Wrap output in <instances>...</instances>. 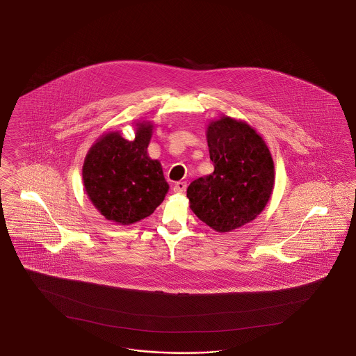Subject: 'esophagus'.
<instances>
[{"label":"esophagus","instance_id":"34e87169","mask_svg":"<svg viewBox=\"0 0 356 356\" xmlns=\"http://www.w3.org/2000/svg\"><path fill=\"white\" fill-rule=\"evenodd\" d=\"M185 191H186V183H184V181H179V183H176L175 186H173V192L175 193L183 195V193H185Z\"/></svg>","mask_w":356,"mask_h":356}]
</instances>
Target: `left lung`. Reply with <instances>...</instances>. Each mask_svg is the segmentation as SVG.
I'll list each match as a JSON object with an SVG mask.
<instances>
[{
    "mask_svg": "<svg viewBox=\"0 0 356 356\" xmlns=\"http://www.w3.org/2000/svg\"><path fill=\"white\" fill-rule=\"evenodd\" d=\"M214 172L186 189L189 207L220 233L255 220L270 201L275 167L264 139L243 121L222 117L207 130Z\"/></svg>",
    "mask_w": 356,
    "mask_h": 356,
    "instance_id": "1",
    "label": "left lung"
}]
</instances>
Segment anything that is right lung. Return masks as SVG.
Wrapping results in <instances>:
<instances>
[{"label": "right lung", "mask_w": 356, "mask_h": 356, "mask_svg": "<svg viewBox=\"0 0 356 356\" xmlns=\"http://www.w3.org/2000/svg\"><path fill=\"white\" fill-rule=\"evenodd\" d=\"M154 126L136 124L134 140L120 133L102 135L86 154V195L109 221L131 225L151 216L168 192L161 164L147 154Z\"/></svg>", "instance_id": "1"}]
</instances>
